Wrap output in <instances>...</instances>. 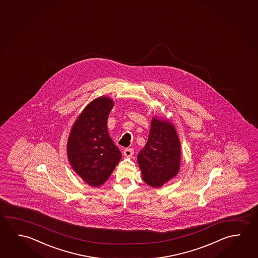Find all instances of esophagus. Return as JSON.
I'll list each match as a JSON object with an SVG mask.
<instances>
[{
    "label": "esophagus",
    "mask_w": 258,
    "mask_h": 258,
    "mask_svg": "<svg viewBox=\"0 0 258 258\" xmlns=\"http://www.w3.org/2000/svg\"><path fill=\"white\" fill-rule=\"evenodd\" d=\"M123 155L126 157H131L134 155V149L133 148H125L123 150Z\"/></svg>",
    "instance_id": "1"
}]
</instances>
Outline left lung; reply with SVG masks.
<instances>
[{
	"mask_svg": "<svg viewBox=\"0 0 258 258\" xmlns=\"http://www.w3.org/2000/svg\"><path fill=\"white\" fill-rule=\"evenodd\" d=\"M181 148L172 123L153 118L148 142L138 155L144 182L158 188L174 177L180 169Z\"/></svg>",
	"mask_w": 258,
	"mask_h": 258,
	"instance_id": "left-lung-1",
	"label": "left lung"
}]
</instances>
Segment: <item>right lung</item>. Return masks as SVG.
Here are the masks:
<instances>
[{"label": "right lung", "instance_id": "add662e5", "mask_svg": "<svg viewBox=\"0 0 258 258\" xmlns=\"http://www.w3.org/2000/svg\"><path fill=\"white\" fill-rule=\"evenodd\" d=\"M113 106L110 98L102 96L93 100L79 115L68 138L70 165L93 187H99L108 180L122 156L107 127Z\"/></svg>", "mask_w": 258, "mask_h": 258}]
</instances>
